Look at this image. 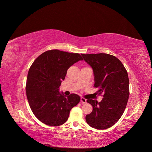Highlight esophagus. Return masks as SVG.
<instances>
[{"label":"esophagus","instance_id":"obj_1","mask_svg":"<svg viewBox=\"0 0 152 152\" xmlns=\"http://www.w3.org/2000/svg\"><path fill=\"white\" fill-rule=\"evenodd\" d=\"M81 103H87V99H86L83 97H81Z\"/></svg>","mask_w":152,"mask_h":152}]
</instances>
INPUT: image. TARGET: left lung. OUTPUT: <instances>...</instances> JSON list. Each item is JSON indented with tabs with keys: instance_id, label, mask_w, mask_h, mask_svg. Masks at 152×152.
Here are the masks:
<instances>
[{
	"instance_id": "obj_1",
	"label": "left lung",
	"mask_w": 152,
	"mask_h": 152,
	"mask_svg": "<svg viewBox=\"0 0 152 152\" xmlns=\"http://www.w3.org/2000/svg\"><path fill=\"white\" fill-rule=\"evenodd\" d=\"M92 68L94 87L102 100L87 99L92 106V112L87 115V123L93 128L105 129L113 126L123 115L129 96V77L123 63L113 55L107 53L81 54Z\"/></svg>"
}]
</instances>
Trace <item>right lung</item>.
Wrapping results in <instances>:
<instances>
[{"label":"right lung","instance_id":"add662e5","mask_svg":"<svg viewBox=\"0 0 152 152\" xmlns=\"http://www.w3.org/2000/svg\"><path fill=\"white\" fill-rule=\"evenodd\" d=\"M83 58L79 53L59 50H47L34 60L27 77L26 92L30 108L42 123L50 126L65 123L70 110L80 97L75 94L65 96L59 92L68 69Z\"/></svg>","mask_w":152,"mask_h":152}]
</instances>
